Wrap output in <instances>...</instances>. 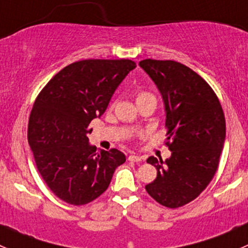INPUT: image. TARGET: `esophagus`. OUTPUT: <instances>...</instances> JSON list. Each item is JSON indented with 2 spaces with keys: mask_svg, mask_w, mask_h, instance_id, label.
Segmentation results:
<instances>
[{
  "mask_svg": "<svg viewBox=\"0 0 248 248\" xmlns=\"http://www.w3.org/2000/svg\"><path fill=\"white\" fill-rule=\"evenodd\" d=\"M141 157L138 156V155H131V156L128 157V161L129 162H140L141 161Z\"/></svg>",
  "mask_w": 248,
  "mask_h": 248,
  "instance_id": "34e87169",
  "label": "esophagus"
}]
</instances>
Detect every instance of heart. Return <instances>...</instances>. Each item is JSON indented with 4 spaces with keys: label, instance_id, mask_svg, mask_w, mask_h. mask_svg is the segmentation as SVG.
I'll return each mask as SVG.
<instances>
[{
    "label": "heart",
    "instance_id": "heart-1",
    "mask_svg": "<svg viewBox=\"0 0 248 248\" xmlns=\"http://www.w3.org/2000/svg\"><path fill=\"white\" fill-rule=\"evenodd\" d=\"M147 96H151V94L146 93V92H140V93H138V96H137V101H138V99L144 98V97H147Z\"/></svg>",
    "mask_w": 248,
    "mask_h": 248
}]
</instances>
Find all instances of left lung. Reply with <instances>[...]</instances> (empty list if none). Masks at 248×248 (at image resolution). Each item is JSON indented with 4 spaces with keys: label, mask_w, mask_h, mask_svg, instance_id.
Returning <instances> with one entry per match:
<instances>
[{
    "label": "left lung",
    "mask_w": 248,
    "mask_h": 248,
    "mask_svg": "<svg viewBox=\"0 0 248 248\" xmlns=\"http://www.w3.org/2000/svg\"><path fill=\"white\" fill-rule=\"evenodd\" d=\"M139 66L156 84L166 110V161L147 163L157 177L145 189L157 202L175 209L194 201L218 168L226 140V120L214 90L201 76L176 61L142 60Z\"/></svg>",
    "instance_id": "obj_1"
}]
</instances>
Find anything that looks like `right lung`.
<instances>
[{
    "label": "right lung",
    "instance_id": "obj_1",
    "mask_svg": "<svg viewBox=\"0 0 248 248\" xmlns=\"http://www.w3.org/2000/svg\"><path fill=\"white\" fill-rule=\"evenodd\" d=\"M134 68L131 60H82L61 69L37 97L27 139L39 174L63 202L84 205L98 198L126 162L116 149L97 152L87 134Z\"/></svg>",
    "mask_w": 248,
    "mask_h": 248
}]
</instances>
